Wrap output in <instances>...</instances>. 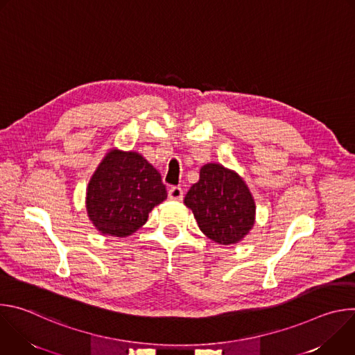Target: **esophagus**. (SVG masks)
<instances>
[{"instance_id":"obj_1","label":"esophagus","mask_w":355,"mask_h":355,"mask_svg":"<svg viewBox=\"0 0 355 355\" xmlns=\"http://www.w3.org/2000/svg\"><path fill=\"white\" fill-rule=\"evenodd\" d=\"M182 196H184V192H182L181 187H171L168 189V199H171V200H181Z\"/></svg>"}]
</instances>
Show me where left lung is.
Instances as JSON below:
<instances>
[{"instance_id": "8db88e82", "label": "left lung", "mask_w": 355, "mask_h": 355, "mask_svg": "<svg viewBox=\"0 0 355 355\" xmlns=\"http://www.w3.org/2000/svg\"><path fill=\"white\" fill-rule=\"evenodd\" d=\"M199 229L219 244L243 240L254 226L256 202L243 178L220 164L209 163L185 195Z\"/></svg>"}]
</instances>
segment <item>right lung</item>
Masks as SVG:
<instances>
[{
	"label": "right lung",
	"mask_w": 355,
	"mask_h": 355,
	"mask_svg": "<svg viewBox=\"0 0 355 355\" xmlns=\"http://www.w3.org/2000/svg\"><path fill=\"white\" fill-rule=\"evenodd\" d=\"M166 198L160 173L141 155L112 148L88 182L85 207L96 230L126 237L140 229Z\"/></svg>",
	"instance_id": "add662e5"
}]
</instances>
